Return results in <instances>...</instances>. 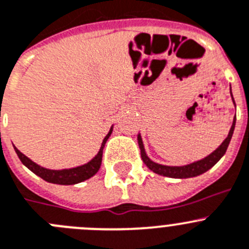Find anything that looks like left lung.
Listing matches in <instances>:
<instances>
[{
    "label": "left lung",
    "instance_id": "8db88e82",
    "mask_svg": "<svg viewBox=\"0 0 249 249\" xmlns=\"http://www.w3.org/2000/svg\"><path fill=\"white\" fill-rule=\"evenodd\" d=\"M232 96V92H231ZM232 101L234 104L233 96H232ZM236 106V105H234ZM234 126H236V116L233 118V122H232L231 129L229 132V136L226 137V140L221 143L220 147L216 150H213L211 154H209L207 157L202 158L201 160L194 161V163L188 164V165H181V166H170V165H163V164L156 163L153 161L149 157L147 156L144 149V144H143L142 136L141 133H138L137 136V141H138V145H140L141 149V157H142V160L145 165L149 168L152 172H154L156 174L163 175V177L168 178H174V179H186V178H194L197 177V175L204 174L205 172H207L209 169H211L223 156H225L226 150H227V147H229L230 142H231L232 134H233Z\"/></svg>",
    "mask_w": 249,
    "mask_h": 249
}]
</instances>
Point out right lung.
Wrapping results in <instances>:
<instances>
[{
  "mask_svg": "<svg viewBox=\"0 0 249 249\" xmlns=\"http://www.w3.org/2000/svg\"><path fill=\"white\" fill-rule=\"evenodd\" d=\"M112 131L113 126L109 128L108 133L106 134V137L102 141L101 147H100L97 154L90 161L83 164V165L75 166V168H69V169H48V168H44V166H40L39 164L34 163L32 159L24 156L23 153H20L15 145H13V148H15L18 158L23 163V165H26L31 172H33L34 174L42 178L43 180L52 182V184H59V185H74V184H79V182L90 179L91 177H93L99 172L102 161V152H104L105 144H106L107 140L109 138Z\"/></svg>",
  "mask_w": 249,
  "mask_h": 249,
  "instance_id": "right-lung-1",
  "label": "right lung"
}]
</instances>
